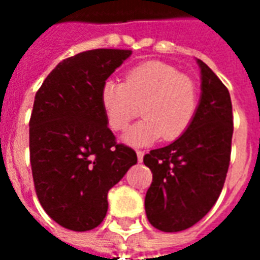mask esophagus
Returning <instances> with one entry per match:
<instances>
[{"label":"esophagus","instance_id":"esophagus-1","mask_svg":"<svg viewBox=\"0 0 260 260\" xmlns=\"http://www.w3.org/2000/svg\"><path fill=\"white\" fill-rule=\"evenodd\" d=\"M136 156H138V160L142 161V160H143V156H145V152H143V150H136Z\"/></svg>","mask_w":260,"mask_h":260}]
</instances>
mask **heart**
I'll use <instances>...</instances> for the list:
<instances>
[{
    "label": "heart",
    "mask_w": 260,
    "mask_h": 260,
    "mask_svg": "<svg viewBox=\"0 0 260 260\" xmlns=\"http://www.w3.org/2000/svg\"><path fill=\"white\" fill-rule=\"evenodd\" d=\"M100 103L107 125L125 131L141 107L145 118L131 128L124 141L145 146L161 136L173 142L185 134L199 106V89L189 76L171 65L150 61L129 69L124 83L107 79L100 90Z\"/></svg>",
    "instance_id": "obj_1"
}]
</instances>
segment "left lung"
<instances>
[{
    "label": "left lung",
    "mask_w": 260,
    "mask_h": 260,
    "mask_svg": "<svg viewBox=\"0 0 260 260\" xmlns=\"http://www.w3.org/2000/svg\"><path fill=\"white\" fill-rule=\"evenodd\" d=\"M202 96L191 126L169 146L145 154L153 174L145 209L154 229L177 233L206 216L221 193L233 139L229 89L203 61Z\"/></svg>",
    "instance_id": "obj_1"
}]
</instances>
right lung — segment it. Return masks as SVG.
I'll return each instance as SVG.
<instances>
[{"label":"right lung","instance_id":"1","mask_svg":"<svg viewBox=\"0 0 260 260\" xmlns=\"http://www.w3.org/2000/svg\"><path fill=\"white\" fill-rule=\"evenodd\" d=\"M131 50L97 48L61 61L37 90L29 121L35 189L55 223L72 231L96 229L107 193L138 161L107 126L100 90Z\"/></svg>","mask_w":260,"mask_h":260}]
</instances>
